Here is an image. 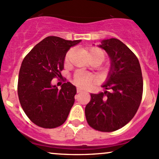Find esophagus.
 <instances>
[{
    "instance_id": "esophagus-1",
    "label": "esophagus",
    "mask_w": 159,
    "mask_h": 159,
    "mask_svg": "<svg viewBox=\"0 0 159 159\" xmlns=\"http://www.w3.org/2000/svg\"><path fill=\"white\" fill-rule=\"evenodd\" d=\"M83 92V90H82L81 88H80V87H78L77 88V93H81Z\"/></svg>"
}]
</instances>
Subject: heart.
Here are the masks:
<instances>
[{"label":"heart","mask_w":159,"mask_h":159,"mask_svg":"<svg viewBox=\"0 0 159 159\" xmlns=\"http://www.w3.org/2000/svg\"><path fill=\"white\" fill-rule=\"evenodd\" d=\"M72 53V50L69 51L67 52L66 55L65 61L66 63H67L69 61V58L70 57L71 54ZM90 56H98L99 57L100 59L102 60V61H103L104 58H105V54L101 49L98 48H92L89 50L88 53H87V57ZM93 81V77L92 75L88 73H85L84 72H77L74 75V82L76 84L81 86V87H86V86H88Z\"/></svg>","instance_id":"obj_1"}]
</instances>
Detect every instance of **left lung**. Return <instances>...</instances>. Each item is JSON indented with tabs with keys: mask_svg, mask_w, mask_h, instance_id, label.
<instances>
[{
	"mask_svg": "<svg viewBox=\"0 0 159 159\" xmlns=\"http://www.w3.org/2000/svg\"><path fill=\"white\" fill-rule=\"evenodd\" d=\"M111 60L104 92L91 93L85 116L91 127L100 132L121 129L135 115L143 93V78L135 54L116 38L103 39L98 45Z\"/></svg>",
	"mask_w": 159,
	"mask_h": 159,
	"instance_id": "1",
	"label": "left lung"
}]
</instances>
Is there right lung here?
<instances>
[{
  "instance_id": "right-lung-1",
  "label": "right lung",
  "mask_w": 159,
  "mask_h": 159,
  "mask_svg": "<svg viewBox=\"0 0 159 159\" xmlns=\"http://www.w3.org/2000/svg\"><path fill=\"white\" fill-rule=\"evenodd\" d=\"M81 42L48 36L24 58L19 74L18 95L25 113L38 126L58 127L68 117L77 93L75 86L66 82L59 90L52 81L61 76L69 48Z\"/></svg>"
}]
</instances>
